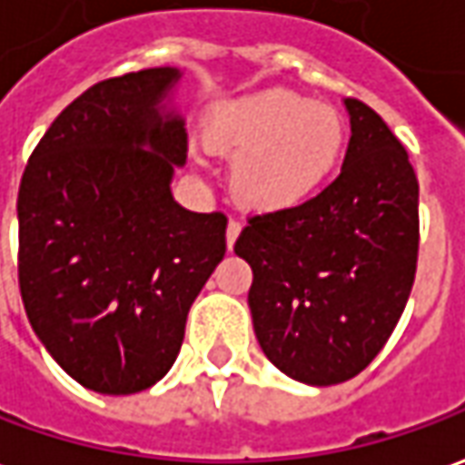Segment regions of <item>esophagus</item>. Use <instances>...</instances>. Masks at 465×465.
Listing matches in <instances>:
<instances>
[{"label":"esophagus","instance_id":"obj_1","mask_svg":"<svg viewBox=\"0 0 465 465\" xmlns=\"http://www.w3.org/2000/svg\"><path fill=\"white\" fill-rule=\"evenodd\" d=\"M239 233H242V223L239 222H229V226H226V246L229 249H233V243H236V239H239Z\"/></svg>","mask_w":465,"mask_h":465}]
</instances>
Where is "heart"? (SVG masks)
<instances>
[{
  "mask_svg": "<svg viewBox=\"0 0 465 465\" xmlns=\"http://www.w3.org/2000/svg\"><path fill=\"white\" fill-rule=\"evenodd\" d=\"M206 145L233 158L236 201L254 213L294 211L317 199L347 145L342 115L292 90H264L211 110Z\"/></svg>",
  "mask_w": 465,
  "mask_h": 465,
  "instance_id": "1",
  "label": "heart"
}]
</instances>
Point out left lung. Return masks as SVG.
I'll return each mask as SVG.
<instances>
[{"instance_id": "1", "label": "left lung", "mask_w": 465, "mask_h": 465, "mask_svg": "<svg viewBox=\"0 0 465 465\" xmlns=\"http://www.w3.org/2000/svg\"><path fill=\"white\" fill-rule=\"evenodd\" d=\"M340 176L294 211L252 216L233 252L254 272L249 310L264 355L307 385H337L375 360L418 264V178L385 120L345 97Z\"/></svg>"}]
</instances>
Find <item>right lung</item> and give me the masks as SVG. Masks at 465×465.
Returning <instances> with one entry per match:
<instances>
[{
	"label": "right lung",
	"instance_id": "obj_1",
	"mask_svg": "<svg viewBox=\"0 0 465 465\" xmlns=\"http://www.w3.org/2000/svg\"><path fill=\"white\" fill-rule=\"evenodd\" d=\"M178 67L97 83L42 135L19 183V292L54 362L131 395L176 362L193 300L226 254V216L176 203Z\"/></svg>",
	"mask_w": 465,
	"mask_h": 465
}]
</instances>
